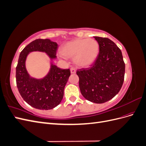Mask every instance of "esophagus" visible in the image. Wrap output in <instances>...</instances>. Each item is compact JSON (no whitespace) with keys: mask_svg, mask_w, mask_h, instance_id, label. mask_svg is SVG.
<instances>
[{"mask_svg":"<svg viewBox=\"0 0 146 146\" xmlns=\"http://www.w3.org/2000/svg\"><path fill=\"white\" fill-rule=\"evenodd\" d=\"M70 72H71V74H75L76 72V69L74 68H70Z\"/></svg>","mask_w":146,"mask_h":146,"instance_id":"1","label":"esophagus"}]
</instances>
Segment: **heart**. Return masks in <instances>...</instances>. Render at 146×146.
Masks as SVG:
<instances>
[{
    "label": "heart",
    "mask_w": 146,
    "mask_h": 146,
    "mask_svg": "<svg viewBox=\"0 0 146 146\" xmlns=\"http://www.w3.org/2000/svg\"><path fill=\"white\" fill-rule=\"evenodd\" d=\"M99 45L93 39H77L66 42L61 52L63 55L74 57V61L80 67L91 65L99 54Z\"/></svg>",
    "instance_id": "1"
}]
</instances>
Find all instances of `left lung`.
Wrapping results in <instances>:
<instances>
[{
	"label": "left lung",
	"mask_w": 146,
	"mask_h": 146,
	"mask_svg": "<svg viewBox=\"0 0 146 146\" xmlns=\"http://www.w3.org/2000/svg\"><path fill=\"white\" fill-rule=\"evenodd\" d=\"M99 53L91 67L77 70L79 87L86 100L103 104L113 99L121 89L124 80L125 63L122 52L107 38L94 36Z\"/></svg>",
	"instance_id": "obj_1"
}]
</instances>
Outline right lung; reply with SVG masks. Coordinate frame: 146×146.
<instances>
[{
  "mask_svg": "<svg viewBox=\"0 0 146 146\" xmlns=\"http://www.w3.org/2000/svg\"><path fill=\"white\" fill-rule=\"evenodd\" d=\"M58 44L48 39H38L21 51L16 66V79L17 89L23 99L32 107L50 110L61 102L64 89L70 75L69 69H62L51 63L49 72L41 79L30 76L25 68V61L30 52H45L51 60L56 58Z\"/></svg>",
  "mask_w": 146,
  "mask_h": 146,
  "instance_id": "obj_1",
  "label": "right lung"
}]
</instances>
